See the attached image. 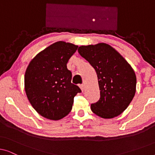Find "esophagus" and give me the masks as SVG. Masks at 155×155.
Listing matches in <instances>:
<instances>
[{"mask_svg": "<svg viewBox=\"0 0 155 155\" xmlns=\"http://www.w3.org/2000/svg\"><path fill=\"white\" fill-rule=\"evenodd\" d=\"M80 89H81V90H82V91H83V90H84V84H80Z\"/></svg>", "mask_w": 155, "mask_h": 155, "instance_id": "esophagus-1", "label": "esophagus"}]
</instances>
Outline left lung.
Segmentation results:
<instances>
[{"mask_svg":"<svg viewBox=\"0 0 155 155\" xmlns=\"http://www.w3.org/2000/svg\"><path fill=\"white\" fill-rule=\"evenodd\" d=\"M78 51L94 68L98 78L100 98L91 104V110L104 118L120 115L135 96L136 76L133 69L109 44L82 46Z\"/></svg>","mask_w":155,"mask_h":155,"instance_id":"obj_1","label":"left lung"}]
</instances>
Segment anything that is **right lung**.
Segmentation results:
<instances>
[{"instance_id":"right-lung-1","label":"right lung","mask_w":155,"mask_h":155,"mask_svg":"<svg viewBox=\"0 0 155 155\" xmlns=\"http://www.w3.org/2000/svg\"><path fill=\"white\" fill-rule=\"evenodd\" d=\"M78 46L58 41L34 58L25 75V88L29 102L40 115L59 120L71 112L74 97L81 92L71 82L72 73L67 68L70 58Z\"/></svg>"}]
</instances>
